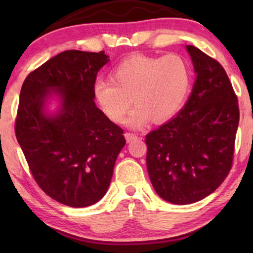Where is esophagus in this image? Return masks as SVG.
<instances>
[{
  "label": "esophagus",
  "mask_w": 253,
  "mask_h": 253,
  "mask_svg": "<svg viewBox=\"0 0 253 253\" xmlns=\"http://www.w3.org/2000/svg\"><path fill=\"white\" fill-rule=\"evenodd\" d=\"M124 137H126L127 143H130V141H132V140L137 139V138H138L137 134L132 133V132H126V133H124Z\"/></svg>",
  "instance_id": "obj_1"
}]
</instances>
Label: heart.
<instances>
[{
  "instance_id": "heart-1",
  "label": "heart",
  "mask_w": 253,
  "mask_h": 253,
  "mask_svg": "<svg viewBox=\"0 0 253 253\" xmlns=\"http://www.w3.org/2000/svg\"><path fill=\"white\" fill-rule=\"evenodd\" d=\"M191 86V71L177 54L165 56L134 55L114 68L112 78H99L93 94L107 119L124 122L132 98L137 105L130 113L127 124L143 127L153 119L162 122L177 113Z\"/></svg>"
}]
</instances>
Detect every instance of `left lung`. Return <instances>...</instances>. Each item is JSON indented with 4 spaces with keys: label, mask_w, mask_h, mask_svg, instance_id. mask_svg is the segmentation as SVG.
<instances>
[{
    "label": "left lung",
    "mask_w": 253,
    "mask_h": 253,
    "mask_svg": "<svg viewBox=\"0 0 253 253\" xmlns=\"http://www.w3.org/2000/svg\"><path fill=\"white\" fill-rule=\"evenodd\" d=\"M197 78L181 112L146 134V165L152 185L176 205L199 202L215 191L233 167L240 122L238 100L216 60L195 46Z\"/></svg>",
    "instance_id": "8db88e82"
}]
</instances>
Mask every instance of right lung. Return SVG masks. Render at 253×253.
I'll use <instances>...</instances> for the list:
<instances>
[{
  "label": "right lung",
  "mask_w": 253,
  "mask_h": 253,
  "mask_svg": "<svg viewBox=\"0 0 253 253\" xmlns=\"http://www.w3.org/2000/svg\"><path fill=\"white\" fill-rule=\"evenodd\" d=\"M105 51L65 50L30 72L23 83L15 132L41 190L70 207L93 205L105 196L123 129L95 106L93 85L108 62ZM61 98L57 116L43 106L50 91Z\"/></svg>",
  "instance_id": "1"
}]
</instances>
